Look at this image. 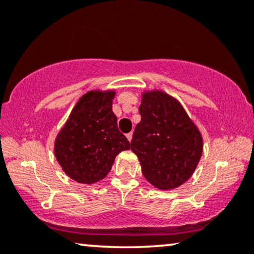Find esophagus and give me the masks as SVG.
Masks as SVG:
<instances>
[{
	"mask_svg": "<svg viewBox=\"0 0 254 254\" xmlns=\"http://www.w3.org/2000/svg\"><path fill=\"white\" fill-rule=\"evenodd\" d=\"M126 137H127V140L129 141V142H130V141H131V137H133V133H131V131H130V133L126 134Z\"/></svg>",
	"mask_w": 254,
	"mask_h": 254,
	"instance_id": "obj_1",
	"label": "esophagus"
}]
</instances>
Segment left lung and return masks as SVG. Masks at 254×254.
<instances>
[{
  "label": "left lung",
  "instance_id": "left-lung-1",
  "mask_svg": "<svg viewBox=\"0 0 254 254\" xmlns=\"http://www.w3.org/2000/svg\"><path fill=\"white\" fill-rule=\"evenodd\" d=\"M139 111L141 121L130 143L143 176L162 190L182 186L203 153L198 128L182 105L162 91L144 92Z\"/></svg>",
  "mask_w": 254,
  "mask_h": 254
}]
</instances>
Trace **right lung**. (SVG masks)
<instances>
[{
  "label": "right lung",
  "instance_id": "add662e5",
  "mask_svg": "<svg viewBox=\"0 0 254 254\" xmlns=\"http://www.w3.org/2000/svg\"><path fill=\"white\" fill-rule=\"evenodd\" d=\"M114 95V91L84 94L56 137V159L78 183L92 184L105 179L115 156L130 148L112 111Z\"/></svg>",
  "mask_w": 254,
  "mask_h": 254
}]
</instances>
